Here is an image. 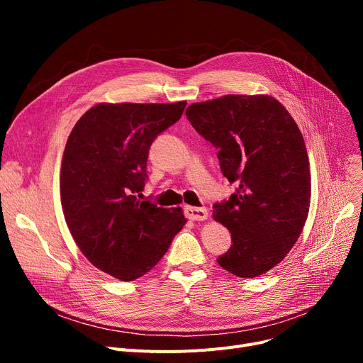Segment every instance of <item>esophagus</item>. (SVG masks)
Listing matches in <instances>:
<instances>
[{
	"label": "esophagus",
	"mask_w": 363,
	"mask_h": 363,
	"mask_svg": "<svg viewBox=\"0 0 363 363\" xmlns=\"http://www.w3.org/2000/svg\"><path fill=\"white\" fill-rule=\"evenodd\" d=\"M184 213L189 220H206L207 219V208L206 207H193L185 206Z\"/></svg>",
	"instance_id": "34e87169"
}]
</instances>
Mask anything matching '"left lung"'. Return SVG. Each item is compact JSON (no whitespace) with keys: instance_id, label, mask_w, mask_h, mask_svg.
<instances>
[{"instance_id":"obj_1","label":"left lung","mask_w":363,"mask_h":363,"mask_svg":"<svg viewBox=\"0 0 363 363\" xmlns=\"http://www.w3.org/2000/svg\"><path fill=\"white\" fill-rule=\"evenodd\" d=\"M185 114L216 147L222 175L238 184L213 206L233 240L218 263L240 278L266 274L293 249L309 213V157L297 123L269 95L230 94Z\"/></svg>"}]
</instances>
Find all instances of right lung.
<instances>
[{
  "instance_id": "obj_1",
  "label": "right lung",
  "mask_w": 363,
  "mask_h": 363,
  "mask_svg": "<svg viewBox=\"0 0 363 363\" xmlns=\"http://www.w3.org/2000/svg\"><path fill=\"white\" fill-rule=\"evenodd\" d=\"M185 106L101 103L76 122L66 143L60 196L69 231L95 268L121 281L155 268L186 222L181 207L137 199L152 141Z\"/></svg>"
}]
</instances>
